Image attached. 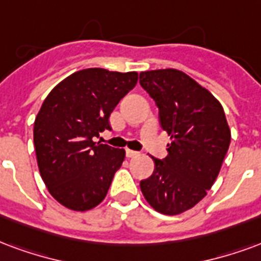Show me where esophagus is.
Returning a JSON list of instances; mask_svg holds the SVG:
<instances>
[{
  "mask_svg": "<svg viewBox=\"0 0 261 261\" xmlns=\"http://www.w3.org/2000/svg\"><path fill=\"white\" fill-rule=\"evenodd\" d=\"M138 155H140V152H137V150L125 149V156H127V158H136V156Z\"/></svg>",
  "mask_w": 261,
  "mask_h": 261,
  "instance_id": "obj_1",
  "label": "esophagus"
}]
</instances>
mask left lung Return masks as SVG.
I'll list each match as a JSON object with an SVG mask.
<instances>
[{
	"label": "left lung",
	"instance_id": "1",
	"mask_svg": "<svg viewBox=\"0 0 261 261\" xmlns=\"http://www.w3.org/2000/svg\"><path fill=\"white\" fill-rule=\"evenodd\" d=\"M140 84L159 109L160 127L171 137L165 159L140 182L146 202L174 216L194 207L219 175L231 141L223 106L185 73L160 69L140 73Z\"/></svg>",
	"mask_w": 261,
	"mask_h": 261
}]
</instances>
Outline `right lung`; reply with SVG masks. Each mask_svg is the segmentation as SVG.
Listing matches in <instances>:
<instances>
[{
  "label": "right lung",
  "instance_id": "add662e5",
  "mask_svg": "<svg viewBox=\"0 0 261 261\" xmlns=\"http://www.w3.org/2000/svg\"><path fill=\"white\" fill-rule=\"evenodd\" d=\"M137 80L136 71L84 69L42 102L33 131L38 169L49 194L67 209L86 212L105 199L125 152L94 137L112 130L109 116Z\"/></svg>",
  "mask_w": 261,
  "mask_h": 261
}]
</instances>
